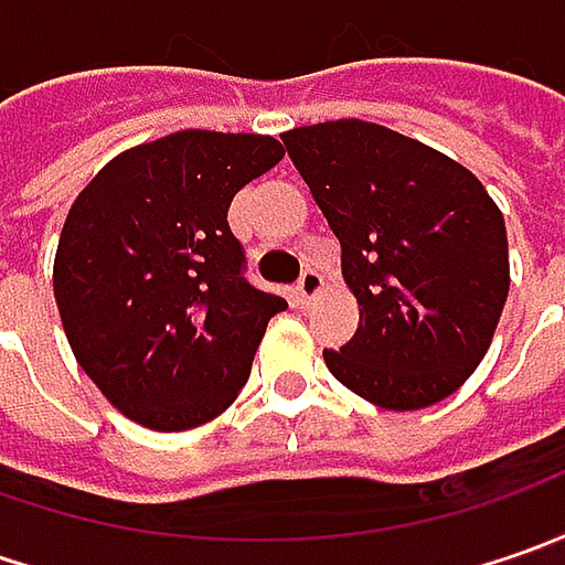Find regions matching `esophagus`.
I'll return each instance as SVG.
<instances>
[{"mask_svg":"<svg viewBox=\"0 0 565 565\" xmlns=\"http://www.w3.org/2000/svg\"><path fill=\"white\" fill-rule=\"evenodd\" d=\"M320 289H323V276H320L315 267L301 270L298 282H295V292H298V305H301V308H308V305L315 301L317 295H320Z\"/></svg>","mask_w":565,"mask_h":565,"instance_id":"obj_1","label":"esophagus"}]
</instances>
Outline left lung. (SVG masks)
Masks as SVG:
<instances>
[{
    "instance_id": "left-lung-1",
    "label": "left lung",
    "mask_w": 565,
    "mask_h": 565,
    "mask_svg": "<svg viewBox=\"0 0 565 565\" xmlns=\"http://www.w3.org/2000/svg\"><path fill=\"white\" fill-rule=\"evenodd\" d=\"M342 245L361 320L330 374L355 396L415 412L456 393L488 352L510 292L503 213L466 166L359 119L282 135Z\"/></svg>"
}]
</instances>
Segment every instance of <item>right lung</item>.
Masks as SVG:
<instances>
[{"mask_svg": "<svg viewBox=\"0 0 565 565\" xmlns=\"http://www.w3.org/2000/svg\"><path fill=\"white\" fill-rule=\"evenodd\" d=\"M282 160L267 135L179 131L116 157L77 194L53 289L77 364L150 430L226 412L286 298L250 286L228 204Z\"/></svg>", "mask_w": 565, "mask_h": 565, "instance_id": "1", "label": "right lung"}]
</instances>
